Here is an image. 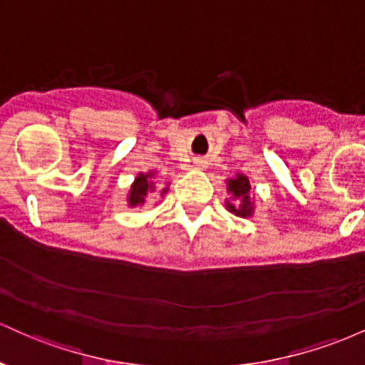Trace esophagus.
Wrapping results in <instances>:
<instances>
[{
  "instance_id": "obj_1",
  "label": "esophagus",
  "mask_w": 365,
  "mask_h": 365,
  "mask_svg": "<svg viewBox=\"0 0 365 365\" xmlns=\"http://www.w3.org/2000/svg\"><path fill=\"white\" fill-rule=\"evenodd\" d=\"M195 166H197V168H206V161H204L202 158L195 159Z\"/></svg>"
}]
</instances>
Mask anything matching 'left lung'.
Returning a JSON list of instances; mask_svg holds the SVG:
<instances>
[{
	"instance_id": "1",
	"label": "left lung",
	"mask_w": 365,
	"mask_h": 365,
	"mask_svg": "<svg viewBox=\"0 0 365 365\" xmlns=\"http://www.w3.org/2000/svg\"><path fill=\"white\" fill-rule=\"evenodd\" d=\"M228 190L235 197H242V206L238 209H235L233 206H228L230 211L235 212L237 216H242V217L250 216V212H252V206L249 204V190H250L249 180L242 177V175H238L235 180H230L228 182Z\"/></svg>"
}]
</instances>
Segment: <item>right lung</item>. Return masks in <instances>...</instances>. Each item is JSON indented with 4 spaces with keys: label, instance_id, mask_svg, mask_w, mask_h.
<instances>
[{
    "label": "right lung",
    "instance_id": "obj_1",
    "mask_svg": "<svg viewBox=\"0 0 365 365\" xmlns=\"http://www.w3.org/2000/svg\"><path fill=\"white\" fill-rule=\"evenodd\" d=\"M150 173L149 175H139L133 182L132 190H130V197H128V204L130 206H139V204L144 202V197L148 194V190L150 188Z\"/></svg>",
    "mask_w": 365,
    "mask_h": 365
}]
</instances>
